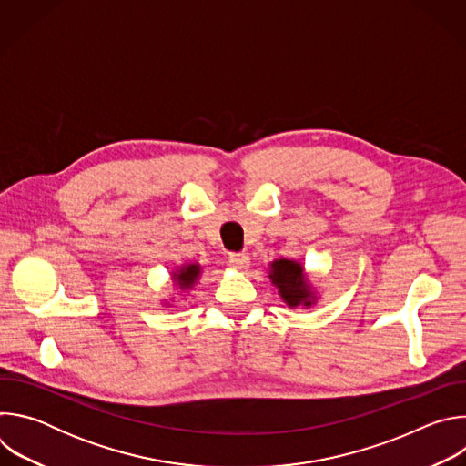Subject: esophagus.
<instances>
[{
	"label": "esophagus",
	"instance_id": "1",
	"mask_svg": "<svg viewBox=\"0 0 466 466\" xmlns=\"http://www.w3.org/2000/svg\"><path fill=\"white\" fill-rule=\"evenodd\" d=\"M228 263L232 265L234 269H239V271H245L248 265H250V258L247 256V254H243V252H232L230 256H228Z\"/></svg>",
	"mask_w": 466,
	"mask_h": 466
}]
</instances>
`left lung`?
<instances>
[{"mask_svg":"<svg viewBox=\"0 0 466 466\" xmlns=\"http://www.w3.org/2000/svg\"><path fill=\"white\" fill-rule=\"evenodd\" d=\"M271 268L273 271L269 279L279 288V293L288 306H311L313 295L309 291V286L306 284L304 269L300 263L291 259H277L273 261Z\"/></svg>","mask_w":466,"mask_h":466,"instance_id":"8db88e82","label":"left lung"}]
</instances>
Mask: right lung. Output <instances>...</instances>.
Wrapping results in <instances>:
<instances>
[{
	"mask_svg": "<svg viewBox=\"0 0 466 466\" xmlns=\"http://www.w3.org/2000/svg\"><path fill=\"white\" fill-rule=\"evenodd\" d=\"M198 275H201V268H198L197 263H191V265H184V268L175 275V279L178 280V286L186 289L197 282Z\"/></svg>",
	"mask_w": 466,
	"mask_h": 466,
	"instance_id": "1",
	"label": "right lung"
}]
</instances>
